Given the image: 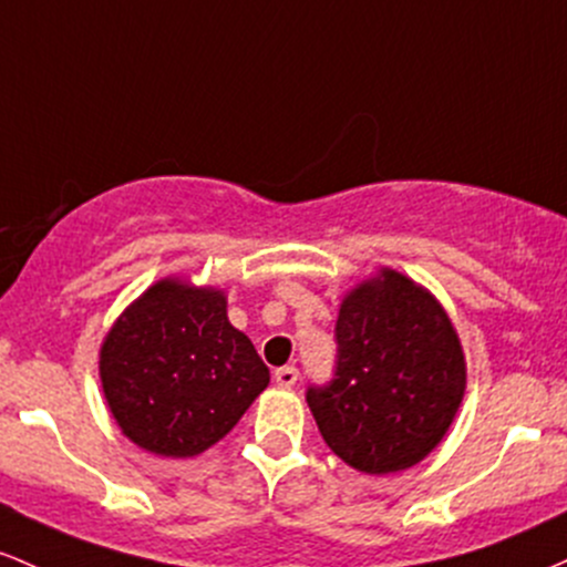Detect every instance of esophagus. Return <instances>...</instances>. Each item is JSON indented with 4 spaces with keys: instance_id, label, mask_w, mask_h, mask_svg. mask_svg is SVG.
Wrapping results in <instances>:
<instances>
[{
    "instance_id": "esophagus-1",
    "label": "esophagus",
    "mask_w": 567,
    "mask_h": 567,
    "mask_svg": "<svg viewBox=\"0 0 567 567\" xmlns=\"http://www.w3.org/2000/svg\"><path fill=\"white\" fill-rule=\"evenodd\" d=\"M297 378H300V372H297V367H281L276 369V383L281 388H291L297 383Z\"/></svg>"
}]
</instances>
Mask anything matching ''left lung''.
<instances>
[{
    "label": "left lung",
    "instance_id": "1",
    "mask_svg": "<svg viewBox=\"0 0 567 567\" xmlns=\"http://www.w3.org/2000/svg\"><path fill=\"white\" fill-rule=\"evenodd\" d=\"M337 346V378L308 391L329 450L361 474L421 463L466 393V355L442 302L404 272L380 267L342 297Z\"/></svg>",
    "mask_w": 567,
    "mask_h": 567
}]
</instances>
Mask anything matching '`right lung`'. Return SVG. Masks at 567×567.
I'll list each match as a JSON object with an SVG mask.
<instances>
[{
	"label": "right lung",
	"instance_id": "obj_1",
	"mask_svg": "<svg viewBox=\"0 0 567 567\" xmlns=\"http://www.w3.org/2000/svg\"><path fill=\"white\" fill-rule=\"evenodd\" d=\"M99 378L114 423L136 447L195 457L235 429L270 383L219 286L165 276L106 332Z\"/></svg>",
	"mask_w": 567,
	"mask_h": 567
}]
</instances>
